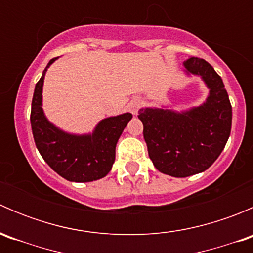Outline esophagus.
<instances>
[{
    "label": "esophagus",
    "mask_w": 253,
    "mask_h": 253,
    "mask_svg": "<svg viewBox=\"0 0 253 253\" xmlns=\"http://www.w3.org/2000/svg\"><path fill=\"white\" fill-rule=\"evenodd\" d=\"M139 106H141V101L139 100L132 101V103L129 104V111H131L133 115H136L137 112H138Z\"/></svg>",
    "instance_id": "esophagus-1"
}]
</instances>
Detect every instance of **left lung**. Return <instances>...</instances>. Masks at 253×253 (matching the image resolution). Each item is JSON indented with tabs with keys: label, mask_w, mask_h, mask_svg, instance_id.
Returning a JSON list of instances; mask_svg holds the SVG:
<instances>
[{
	"label": "left lung",
	"mask_w": 253,
	"mask_h": 253,
	"mask_svg": "<svg viewBox=\"0 0 253 253\" xmlns=\"http://www.w3.org/2000/svg\"><path fill=\"white\" fill-rule=\"evenodd\" d=\"M187 75L202 77L209 88L206 103L188 111L139 110L143 137L154 167L163 174L187 177L208 169L220 155L231 131V104L223 79L203 58L183 62Z\"/></svg>",
	"instance_id": "left-lung-1"
}]
</instances>
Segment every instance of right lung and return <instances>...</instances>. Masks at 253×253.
<instances>
[{"label":"right lung","mask_w":253,"mask_h":253,"mask_svg":"<svg viewBox=\"0 0 253 253\" xmlns=\"http://www.w3.org/2000/svg\"><path fill=\"white\" fill-rule=\"evenodd\" d=\"M52 58L35 85L30 124L38 150L48 167L73 182H90L109 174L115 162L116 143L132 119L129 112L108 117L96 125L91 134L66 133L47 121L42 108V84Z\"/></svg>","instance_id":"add662e5"}]
</instances>
